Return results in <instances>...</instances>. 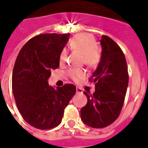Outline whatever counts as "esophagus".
<instances>
[{
  "label": "esophagus",
  "instance_id": "34e87169",
  "mask_svg": "<svg viewBox=\"0 0 148 148\" xmlns=\"http://www.w3.org/2000/svg\"><path fill=\"white\" fill-rule=\"evenodd\" d=\"M83 91H82V89L80 87H77L76 88V93H82Z\"/></svg>",
  "mask_w": 148,
  "mask_h": 148
}]
</instances>
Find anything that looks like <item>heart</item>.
Segmentation results:
<instances>
[{"label":"heart","instance_id":"heart-1","mask_svg":"<svg viewBox=\"0 0 148 148\" xmlns=\"http://www.w3.org/2000/svg\"><path fill=\"white\" fill-rule=\"evenodd\" d=\"M70 47L73 50L78 51L82 53V61L87 66L94 68L101 61V54L97 47L95 38L88 33L76 35L70 40ZM67 59V50L62 49L59 54L60 63H64ZM68 75L72 80L75 82H80L85 77V72L82 69H70L68 71Z\"/></svg>","mask_w":148,"mask_h":148}]
</instances>
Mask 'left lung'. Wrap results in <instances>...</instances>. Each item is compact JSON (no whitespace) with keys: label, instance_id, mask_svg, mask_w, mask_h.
Wrapping results in <instances>:
<instances>
[{"label":"left lung","instance_id":"1","mask_svg":"<svg viewBox=\"0 0 148 148\" xmlns=\"http://www.w3.org/2000/svg\"><path fill=\"white\" fill-rule=\"evenodd\" d=\"M101 58L89 79L94 82L95 92H84L87 103L81 110V118L87 126L102 128L114 122L122 109L129 81L127 65L123 51L114 40L102 35Z\"/></svg>","mask_w":148,"mask_h":148}]
</instances>
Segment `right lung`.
<instances>
[{
  "label": "right lung",
  "mask_w": 148,
  "mask_h": 148,
  "mask_svg": "<svg viewBox=\"0 0 148 148\" xmlns=\"http://www.w3.org/2000/svg\"><path fill=\"white\" fill-rule=\"evenodd\" d=\"M70 34L46 33L29 40L21 51L12 73V92L17 107L28 124L40 130L59 125L76 87L66 84L49 86L51 70L59 66V54Z\"/></svg>",
  "instance_id": "obj_1"
}]
</instances>
